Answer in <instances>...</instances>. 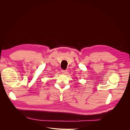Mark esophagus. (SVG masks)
Wrapping results in <instances>:
<instances>
[{"instance_id":"1","label":"esophagus","mask_w":130,"mask_h":130,"mask_svg":"<svg viewBox=\"0 0 130 130\" xmlns=\"http://www.w3.org/2000/svg\"><path fill=\"white\" fill-rule=\"evenodd\" d=\"M62 73L63 74H66L67 73V70H62Z\"/></svg>"}]
</instances>
